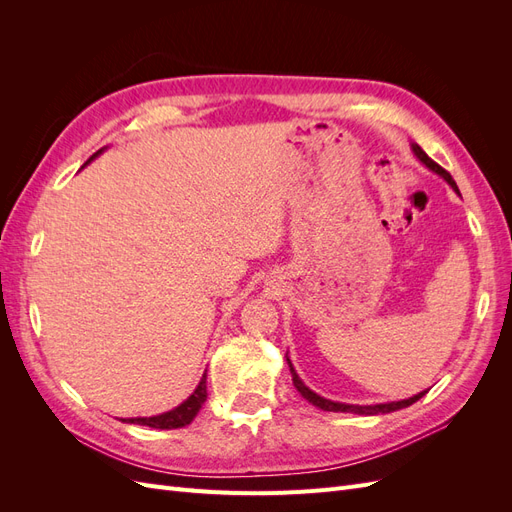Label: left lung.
Wrapping results in <instances>:
<instances>
[{
	"label": "left lung",
	"instance_id": "8db88e82",
	"mask_svg": "<svg viewBox=\"0 0 512 512\" xmlns=\"http://www.w3.org/2000/svg\"><path fill=\"white\" fill-rule=\"evenodd\" d=\"M412 147V151H414V156L421 160L429 170H433V173L436 175H440L448 185H451V188L459 194V188H457V183L453 181V177L446 173V170L440 166V164H436L433 162L427 153L418 147L416 143H412L410 145ZM286 361H288V367H290V374H292V384L297 386V391L301 393V397L303 399H307L309 404L312 406H316V408H320V410H324V412H352V414H365V416H374V414H389V412H395V410H401V408H408V406H412L414 401H418L421 399L427 391H421L418 395H412V397H408V399H401V401H386V404H374V406H359V404H342V401H331V399H327V397H320L318 393H314L312 389H309V386H305V382L299 378V374L297 371H294V367H292V363H290V359H288V354H286Z\"/></svg>",
	"mask_w": 512,
	"mask_h": 512
}]
</instances>
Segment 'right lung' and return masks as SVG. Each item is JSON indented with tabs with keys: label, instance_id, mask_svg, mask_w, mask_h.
<instances>
[{
	"label": "right lung",
	"instance_id": "right-lung-1",
	"mask_svg": "<svg viewBox=\"0 0 512 512\" xmlns=\"http://www.w3.org/2000/svg\"><path fill=\"white\" fill-rule=\"evenodd\" d=\"M106 147L98 149L94 156H91L83 166H87L91 160H96L100 153L104 151ZM207 401V369L203 378H200L198 386L194 389V393L183 401V404H179L177 408L168 410V412H162L158 416H136V418H121L123 423H134V425H147V427H156V429H179V427H185L190 425L194 421V416L198 414V410L203 408V404Z\"/></svg>",
	"mask_w": 512,
	"mask_h": 512
}]
</instances>
